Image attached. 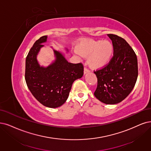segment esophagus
I'll list each match as a JSON object with an SVG mask.
<instances>
[{
    "instance_id": "obj_1",
    "label": "esophagus",
    "mask_w": 151,
    "mask_h": 151,
    "mask_svg": "<svg viewBox=\"0 0 151 151\" xmlns=\"http://www.w3.org/2000/svg\"><path fill=\"white\" fill-rule=\"evenodd\" d=\"M89 71V70L87 68H86V67H85V68H84V74H86V73H88Z\"/></svg>"
}]
</instances>
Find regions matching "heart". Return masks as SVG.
Returning a JSON list of instances; mask_svg holds the SVG:
<instances>
[{
	"instance_id": "1",
	"label": "heart",
	"mask_w": 151,
	"mask_h": 151,
	"mask_svg": "<svg viewBox=\"0 0 151 151\" xmlns=\"http://www.w3.org/2000/svg\"><path fill=\"white\" fill-rule=\"evenodd\" d=\"M75 53L78 56H88L89 66L94 69H99L110 62L114 53V47L108 40H90L80 43Z\"/></svg>"
}]
</instances>
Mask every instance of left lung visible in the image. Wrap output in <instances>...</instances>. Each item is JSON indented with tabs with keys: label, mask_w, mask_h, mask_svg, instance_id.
I'll use <instances>...</instances> for the list:
<instances>
[{
	"label": "left lung",
	"mask_w": 151,
	"mask_h": 151,
	"mask_svg": "<svg viewBox=\"0 0 151 151\" xmlns=\"http://www.w3.org/2000/svg\"><path fill=\"white\" fill-rule=\"evenodd\" d=\"M114 47L113 57L104 68L94 71L98 85L94 95L103 103L121 102L132 91L137 81L136 55L127 42L118 35L108 34Z\"/></svg>",
	"instance_id": "8db88e82"
}]
</instances>
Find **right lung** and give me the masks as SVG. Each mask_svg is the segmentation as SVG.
Masks as SVG:
<instances>
[{
	"label": "right lung",
	"instance_id": "right-lung-1",
	"mask_svg": "<svg viewBox=\"0 0 151 151\" xmlns=\"http://www.w3.org/2000/svg\"><path fill=\"white\" fill-rule=\"evenodd\" d=\"M47 37H40L30 50L25 60V78L37 101L45 106L55 108L65 103L73 83L83 76V65L69 63L62 53L53 50L55 60L47 67L41 66L37 56Z\"/></svg>",
	"mask_w": 151,
	"mask_h": 151
}]
</instances>
